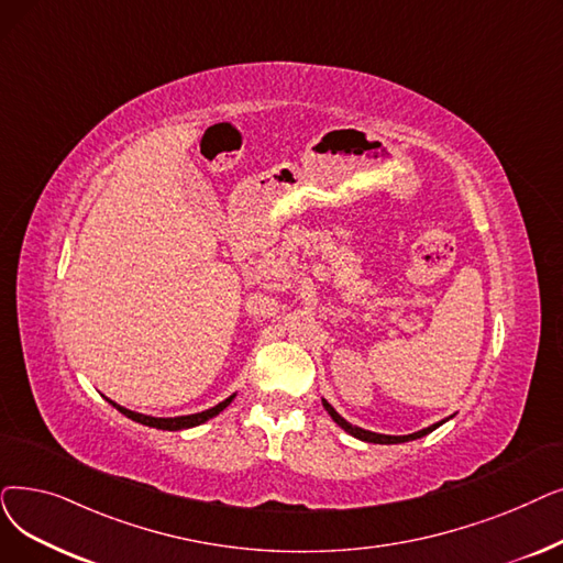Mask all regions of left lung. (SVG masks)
<instances>
[{
  "label": "left lung",
  "mask_w": 563,
  "mask_h": 563,
  "mask_svg": "<svg viewBox=\"0 0 563 563\" xmlns=\"http://www.w3.org/2000/svg\"><path fill=\"white\" fill-rule=\"evenodd\" d=\"M322 405H324V409L329 411V417L345 430V432H350L352 437H356V439H361V442H368V444H405V442H411V439H421V437H426L428 432H432V430H437L439 426L442 423H446L449 419H444V421H439V423H432V426H428V428H423V430H419V432H411V434H379V432H373V430H363V428H358V426H352L350 421H345L340 417V413L327 402V400H322Z\"/></svg>",
  "instance_id": "obj_1"
}]
</instances>
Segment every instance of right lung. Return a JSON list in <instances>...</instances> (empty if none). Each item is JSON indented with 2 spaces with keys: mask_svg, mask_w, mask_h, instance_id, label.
Returning <instances> with one entry per match:
<instances>
[{
  "mask_svg": "<svg viewBox=\"0 0 563 563\" xmlns=\"http://www.w3.org/2000/svg\"><path fill=\"white\" fill-rule=\"evenodd\" d=\"M236 398V394H232L230 398H225L223 402H218L216 407H211V409H205V411H200V413H188V417H169V419H158V417H146V413H140V411H131V409H126V407H121V405H117V402H112L110 398H106L112 407H117L121 413H124L126 419H131V421H135V423H142V426H150V428H156V430H186V428H195V426H202V423H207L209 419H213V417H218V413H221L232 400Z\"/></svg>",
  "mask_w": 563,
  "mask_h": 563,
  "instance_id": "obj_1",
  "label": "right lung"
}]
</instances>
